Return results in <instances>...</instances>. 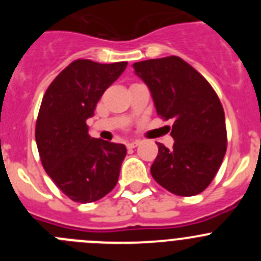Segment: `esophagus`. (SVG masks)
Wrapping results in <instances>:
<instances>
[{"instance_id":"esophagus-1","label":"esophagus","mask_w":261,"mask_h":261,"mask_svg":"<svg viewBox=\"0 0 261 261\" xmlns=\"http://www.w3.org/2000/svg\"><path fill=\"white\" fill-rule=\"evenodd\" d=\"M138 145H140V141H138V140H135V141L128 142V144H126V147H128V149H135Z\"/></svg>"}]
</instances>
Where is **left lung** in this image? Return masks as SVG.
<instances>
[{
  "mask_svg": "<svg viewBox=\"0 0 261 261\" xmlns=\"http://www.w3.org/2000/svg\"><path fill=\"white\" fill-rule=\"evenodd\" d=\"M147 86L156 114L174 120L171 149L158 144L151 175L177 196L202 192L216 176L226 153L225 112L209 82L176 56L133 64Z\"/></svg>",
  "mask_w": 261,
  "mask_h": 261,
  "instance_id": "obj_1",
  "label": "left lung"
}]
</instances>
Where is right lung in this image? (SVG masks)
Returning <instances> with one entry per match:
<instances>
[{
    "mask_svg": "<svg viewBox=\"0 0 261 261\" xmlns=\"http://www.w3.org/2000/svg\"><path fill=\"white\" fill-rule=\"evenodd\" d=\"M128 62L75 60L55 78L41 100L35 138L48 176L73 201L93 202L114 190L126 155L123 144L89 136L86 120Z\"/></svg>",
    "mask_w": 261,
    "mask_h": 261,
    "instance_id": "right-lung-1",
    "label": "right lung"
}]
</instances>
